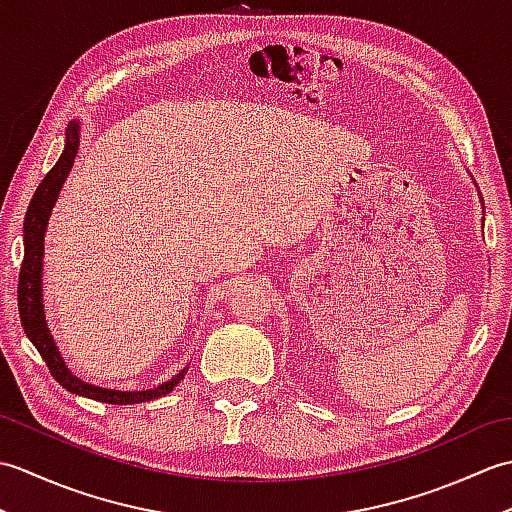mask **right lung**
I'll list each match as a JSON object with an SVG mask.
<instances>
[{"label": "right lung", "instance_id": "add662e5", "mask_svg": "<svg viewBox=\"0 0 512 512\" xmlns=\"http://www.w3.org/2000/svg\"><path fill=\"white\" fill-rule=\"evenodd\" d=\"M65 136H68V140H65V149L61 158L57 160V165L48 171V176L41 180L26 211L24 262H21L19 284H17V306H19L21 325H24L26 336L32 341V345L37 347V352L41 354L43 361H46L54 380L68 391H72V394L101 400V402H107V405H134V402L160 398L169 394V391H173V387H176L184 378V374H187V369H182L176 378L167 380L165 385H158L156 389H147V391H116V389L94 387L70 374V369L65 367L57 345L52 341L50 330L46 328V317H43V303H41L43 233H46L52 206L59 198V191L74 165L76 154H79V132H76V125H70Z\"/></svg>", "mask_w": 512, "mask_h": 512}]
</instances>
